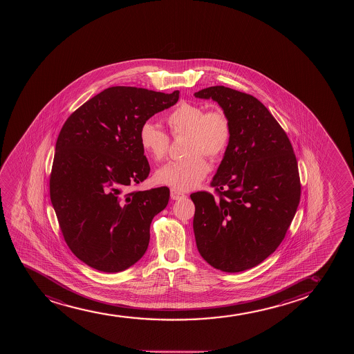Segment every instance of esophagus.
I'll return each mask as SVG.
<instances>
[{"instance_id":"obj_1","label":"esophagus","mask_w":354,"mask_h":354,"mask_svg":"<svg viewBox=\"0 0 354 354\" xmlns=\"http://www.w3.org/2000/svg\"><path fill=\"white\" fill-rule=\"evenodd\" d=\"M184 197H187V196L184 195L183 192H179L175 190V189H171V198L177 201V199H182Z\"/></svg>"}]
</instances>
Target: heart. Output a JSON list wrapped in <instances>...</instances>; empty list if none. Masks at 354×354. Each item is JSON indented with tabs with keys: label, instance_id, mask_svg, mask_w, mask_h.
I'll return each mask as SVG.
<instances>
[{
	"label": "heart",
	"instance_id": "b5f03b06",
	"mask_svg": "<svg viewBox=\"0 0 354 354\" xmlns=\"http://www.w3.org/2000/svg\"><path fill=\"white\" fill-rule=\"evenodd\" d=\"M167 124L172 137L187 136L185 156L189 157L160 167L156 182L177 192H189L210 171L204 156L215 159L225 153L232 142V122L223 111H205L204 106L183 102L167 114ZM138 139L144 153L152 160L160 162L167 157L170 138L152 122L142 124Z\"/></svg>",
	"mask_w": 354,
	"mask_h": 354
}]
</instances>
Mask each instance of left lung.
Instances as JSON below:
<instances>
[{
    "mask_svg": "<svg viewBox=\"0 0 354 354\" xmlns=\"http://www.w3.org/2000/svg\"><path fill=\"white\" fill-rule=\"evenodd\" d=\"M232 122V142L212 180L214 194L194 192L199 254L222 272L252 268L277 250L295 216L300 176L292 142L268 109L250 94L212 86Z\"/></svg>",
    "mask_w": 354,
    "mask_h": 354,
    "instance_id": "left-lung-1",
    "label": "left lung"
}]
</instances>
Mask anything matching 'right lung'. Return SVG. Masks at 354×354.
Segmentation results:
<instances>
[{"instance_id": "add662e5", "label": "right lung", "mask_w": 354, "mask_h": 354, "mask_svg": "<svg viewBox=\"0 0 354 354\" xmlns=\"http://www.w3.org/2000/svg\"><path fill=\"white\" fill-rule=\"evenodd\" d=\"M178 97L179 91L114 86L87 100L62 125L49 195L68 248L92 268L122 272L147 252L151 222L167 207L170 190L127 192L150 174L139 129Z\"/></svg>"}]
</instances>
